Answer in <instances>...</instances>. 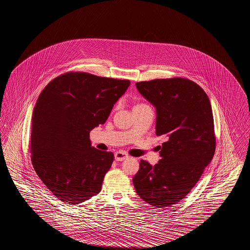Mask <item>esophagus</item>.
<instances>
[{
    "label": "esophagus",
    "mask_w": 250,
    "mask_h": 250,
    "mask_svg": "<svg viewBox=\"0 0 250 250\" xmlns=\"http://www.w3.org/2000/svg\"><path fill=\"white\" fill-rule=\"evenodd\" d=\"M115 160L116 161H123V160H125L128 158V155H126L125 153L119 151V152H116L115 153Z\"/></svg>",
    "instance_id": "34e87169"
}]
</instances>
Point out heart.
<instances>
[{
    "instance_id": "obj_1",
    "label": "heart",
    "mask_w": 250,
    "mask_h": 250,
    "mask_svg": "<svg viewBox=\"0 0 250 250\" xmlns=\"http://www.w3.org/2000/svg\"><path fill=\"white\" fill-rule=\"evenodd\" d=\"M142 106H146V104H143V103H140V104H137L135 107H142Z\"/></svg>"
}]
</instances>
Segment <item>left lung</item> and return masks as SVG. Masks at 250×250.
<instances>
[{
  "label": "left lung",
  "instance_id": "8db88e82",
  "mask_svg": "<svg viewBox=\"0 0 250 250\" xmlns=\"http://www.w3.org/2000/svg\"><path fill=\"white\" fill-rule=\"evenodd\" d=\"M136 86L156 108V136L167 140L155 166L141 160L133 184L144 202L166 208L186 198L214 157L212 107L202 87L188 79H156Z\"/></svg>",
  "mask_w": 250,
  "mask_h": 250
}]
</instances>
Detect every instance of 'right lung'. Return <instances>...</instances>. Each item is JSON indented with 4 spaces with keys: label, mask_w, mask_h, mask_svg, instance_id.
I'll return each instance as SVG.
<instances>
[{
    "label": "right lung",
    "mask_w": 250,
    "mask_h": 250,
    "mask_svg": "<svg viewBox=\"0 0 250 250\" xmlns=\"http://www.w3.org/2000/svg\"><path fill=\"white\" fill-rule=\"evenodd\" d=\"M129 85L128 80L66 72L39 95L32 117L31 159L60 201L78 204L101 190L114 155L91 146L90 131L107 121Z\"/></svg>",
    "instance_id": "obj_1"
}]
</instances>
